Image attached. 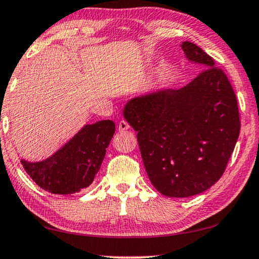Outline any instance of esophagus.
Masks as SVG:
<instances>
[{
	"label": "esophagus",
	"instance_id": "obj_1",
	"mask_svg": "<svg viewBox=\"0 0 259 259\" xmlns=\"http://www.w3.org/2000/svg\"><path fill=\"white\" fill-rule=\"evenodd\" d=\"M129 129V123L125 121V119H121V121L118 122V130L119 131H125Z\"/></svg>",
	"mask_w": 259,
	"mask_h": 259
}]
</instances>
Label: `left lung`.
<instances>
[{
    "instance_id": "obj_1",
    "label": "left lung",
    "mask_w": 259,
    "mask_h": 259,
    "mask_svg": "<svg viewBox=\"0 0 259 259\" xmlns=\"http://www.w3.org/2000/svg\"><path fill=\"white\" fill-rule=\"evenodd\" d=\"M181 49L203 65L187 86L133 99L124 117L137 131L143 163L158 192L186 198L221 178L241 129L237 99L215 60L190 41Z\"/></svg>"
}]
</instances>
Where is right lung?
I'll list each match as a JSON object with an SVG mask.
<instances>
[{
  "label": "right lung",
  "mask_w": 259,
  "mask_h": 259,
  "mask_svg": "<svg viewBox=\"0 0 259 259\" xmlns=\"http://www.w3.org/2000/svg\"><path fill=\"white\" fill-rule=\"evenodd\" d=\"M115 133L110 119L87 124L52 157L39 163H21L40 188L52 194H73L93 183Z\"/></svg>",
  "instance_id": "add662e5"
}]
</instances>
